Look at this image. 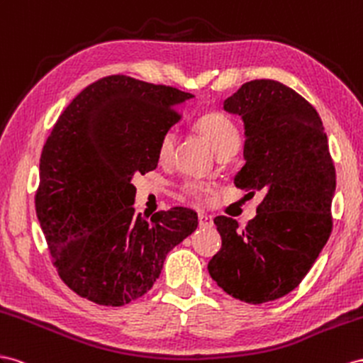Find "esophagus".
Segmentation results:
<instances>
[{
	"mask_svg": "<svg viewBox=\"0 0 363 363\" xmlns=\"http://www.w3.org/2000/svg\"><path fill=\"white\" fill-rule=\"evenodd\" d=\"M198 219H199V227L201 228H211L213 227L211 216H207V215H203V213H199Z\"/></svg>",
	"mask_w": 363,
	"mask_h": 363,
	"instance_id": "34e87169",
	"label": "esophagus"
}]
</instances>
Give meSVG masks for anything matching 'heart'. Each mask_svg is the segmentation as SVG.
<instances>
[{"instance_id":"1","label":"heart","mask_w":363,"mask_h":363,"mask_svg":"<svg viewBox=\"0 0 363 363\" xmlns=\"http://www.w3.org/2000/svg\"><path fill=\"white\" fill-rule=\"evenodd\" d=\"M194 125H196L198 132L207 139L213 150L219 156L233 153L240 143V132L236 123L224 113L211 111V113L201 116ZM176 141H178V133H176L174 128L164 132L160 139V144H157V160L161 162H169L173 157ZM187 190L193 196L198 198L206 191V187L201 184L190 182L187 185Z\"/></svg>"}]
</instances>
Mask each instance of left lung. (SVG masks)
I'll return each instance as SVG.
<instances>
[{
	"label": "left lung",
	"mask_w": 363,
	"mask_h": 363,
	"mask_svg": "<svg viewBox=\"0 0 363 363\" xmlns=\"http://www.w3.org/2000/svg\"><path fill=\"white\" fill-rule=\"evenodd\" d=\"M224 110L245 128L235 185L265 196L242 230L235 219L215 218L222 247L208 273L235 299L276 301L302 282L331 235L336 170L328 139L310 102L273 79L245 82Z\"/></svg>",
	"instance_id": "left-lung-1"
}]
</instances>
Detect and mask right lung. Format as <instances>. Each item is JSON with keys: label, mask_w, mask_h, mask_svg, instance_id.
<instances>
[{"label": "right lung", "mask_w": 363, "mask_h": 363, "mask_svg": "<svg viewBox=\"0 0 363 363\" xmlns=\"http://www.w3.org/2000/svg\"><path fill=\"white\" fill-rule=\"evenodd\" d=\"M194 98L124 75L82 90L43 147L36 215L53 265L70 290L98 305L144 296L167 253L198 227L196 211L174 207L147 220L135 213L132 178L157 167V144Z\"/></svg>", "instance_id": "1"}]
</instances>
